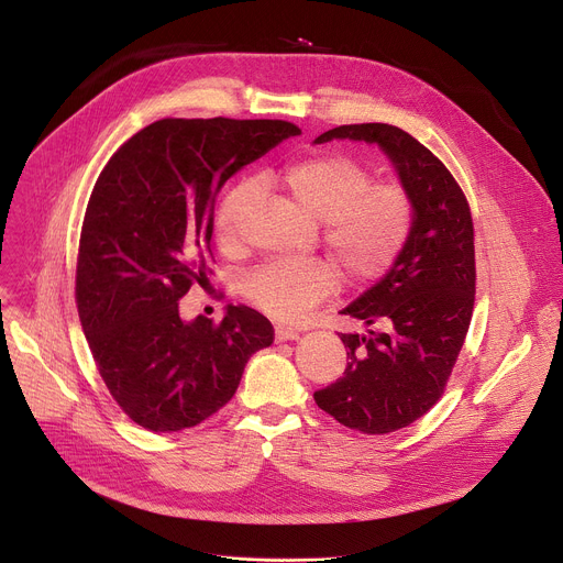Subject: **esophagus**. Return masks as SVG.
Segmentation results:
<instances>
[{"mask_svg":"<svg viewBox=\"0 0 563 563\" xmlns=\"http://www.w3.org/2000/svg\"><path fill=\"white\" fill-rule=\"evenodd\" d=\"M300 332L294 328H285V325H276V341L285 343V341H298Z\"/></svg>","mask_w":563,"mask_h":563,"instance_id":"esophagus-1","label":"esophagus"}]
</instances>
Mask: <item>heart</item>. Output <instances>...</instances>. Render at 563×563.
Listing matches in <instances>:
<instances>
[{"label":"heart","mask_w":563,"mask_h":563,"mask_svg":"<svg viewBox=\"0 0 563 563\" xmlns=\"http://www.w3.org/2000/svg\"><path fill=\"white\" fill-rule=\"evenodd\" d=\"M265 183L280 187L305 213L325 222V243L350 280H369L391 267L404 252L415 207L404 187L372 185V172L345 153H313L269 174ZM250 180L233 185L218 205L213 229L222 247H233L240 222L256 200ZM339 283L323 261H276L250 274L243 289L252 302L280 320H296Z\"/></svg>","instance_id":"heart-1"}]
</instances>
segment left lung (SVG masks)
<instances>
[{"label": "left lung", "instance_id": "1", "mask_svg": "<svg viewBox=\"0 0 563 563\" xmlns=\"http://www.w3.org/2000/svg\"><path fill=\"white\" fill-rule=\"evenodd\" d=\"M376 144L412 200L415 222L387 274L341 313L385 332L339 334L343 376L313 394L316 406L345 428L387 434L421 419L443 394L474 307V227L467 200L441 159L404 129L345 124L313 144Z\"/></svg>", "mask_w": 563, "mask_h": 563}]
</instances>
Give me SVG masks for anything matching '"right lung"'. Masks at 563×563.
Returning a JSON list of instances; mask_svg holds the SVG:
<instances>
[{
	"label": "right lung",
	"mask_w": 563,
	"mask_h": 563,
	"mask_svg": "<svg viewBox=\"0 0 563 563\" xmlns=\"http://www.w3.org/2000/svg\"><path fill=\"white\" fill-rule=\"evenodd\" d=\"M300 129L283 120H157L100 174L79 235L75 298L100 376L124 415L180 432L218 412L274 343L269 320L227 305L183 320L178 300L211 272L222 185Z\"/></svg>",
	"instance_id": "obj_1"
}]
</instances>
